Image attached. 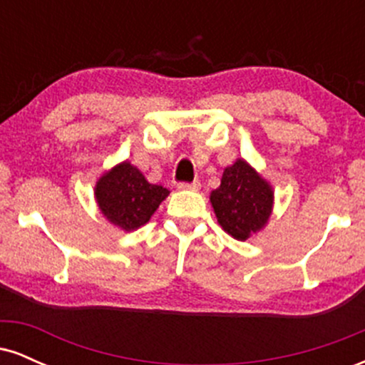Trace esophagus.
I'll list each match as a JSON object with an SVG mask.
<instances>
[{
  "label": "esophagus",
  "instance_id": "obj_1",
  "mask_svg": "<svg viewBox=\"0 0 365 365\" xmlns=\"http://www.w3.org/2000/svg\"><path fill=\"white\" fill-rule=\"evenodd\" d=\"M178 188L180 190H192V192H197L200 188V182L199 180H194V182H190V183H185V182H182V183H178Z\"/></svg>",
  "mask_w": 365,
  "mask_h": 365
}]
</instances>
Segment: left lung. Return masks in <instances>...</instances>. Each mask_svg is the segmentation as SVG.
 I'll use <instances>...</instances> for the list:
<instances>
[{
  "label": "left lung",
  "mask_w": 365,
  "mask_h": 365,
  "mask_svg": "<svg viewBox=\"0 0 365 365\" xmlns=\"http://www.w3.org/2000/svg\"><path fill=\"white\" fill-rule=\"evenodd\" d=\"M217 223L235 240L245 242L257 235L267 225L274 206V190L271 183L238 158L226 166L221 185L209 195Z\"/></svg>",
  "instance_id": "1"
}]
</instances>
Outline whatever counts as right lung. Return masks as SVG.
I'll return each mask as SVG.
<instances>
[{
    "label": "right lung",
    "mask_w": 365,
    "mask_h": 365,
    "mask_svg": "<svg viewBox=\"0 0 365 365\" xmlns=\"http://www.w3.org/2000/svg\"><path fill=\"white\" fill-rule=\"evenodd\" d=\"M168 195V188L149 183L130 161H121L104 171L94 187V199L101 215L123 232L148 223Z\"/></svg>",
    "instance_id": "right-lung-1"
}]
</instances>
